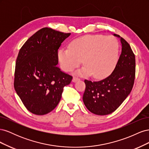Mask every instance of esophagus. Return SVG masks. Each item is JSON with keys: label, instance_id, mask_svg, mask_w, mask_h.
Listing matches in <instances>:
<instances>
[{"label": "esophagus", "instance_id": "34e87169", "mask_svg": "<svg viewBox=\"0 0 149 149\" xmlns=\"http://www.w3.org/2000/svg\"><path fill=\"white\" fill-rule=\"evenodd\" d=\"M78 80H79V78H76V77H73V79H72V81H73V83H75V82H76V81H78Z\"/></svg>", "mask_w": 149, "mask_h": 149}]
</instances>
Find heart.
<instances>
[{
  "mask_svg": "<svg viewBox=\"0 0 149 149\" xmlns=\"http://www.w3.org/2000/svg\"><path fill=\"white\" fill-rule=\"evenodd\" d=\"M119 56V44L115 38L101 35H86L72 41L70 48H61L58 59L62 69L71 71L82 61L85 65L76 71L78 75L104 77L114 69Z\"/></svg>",
  "mask_w": 149,
  "mask_h": 149,
  "instance_id": "heart-1",
  "label": "heart"
}]
</instances>
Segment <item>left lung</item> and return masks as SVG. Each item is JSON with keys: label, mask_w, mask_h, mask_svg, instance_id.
I'll return each mask as SVG.
<instances>
[{"label": "left lung", "mask_w": 149, "mask_h": 149, "mask_svg": "<svg viewBox=\"0 0 149 149\" xmlns=\"http://www.w3.org/2000/svg\"><path fill=\"white\" fill-rule=\"evenodd\" d=\"M121 53L112 73L99 81L85 79L83 100L92 113L104 116L116 111L132 89L136 72V58L131 47L119 35Z\"/></svg>", "instance_id": "1"}]
</instances>
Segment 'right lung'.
I'll use <instances>...</instances> for the list:
<instances>
[{
  "mask_svg": "<svg viewBox=\"0 0 149 149\" xmlns=\"http://www.w3.org/2000/svg\"><path fill=\"white\" fill-rule=\"evenodd\" d=\"M71 33L43 28L30 37L19 52L15 70L14 88L31 113L45 115L59 103L63 88L72 76L57 65L58 49Z\"/></svg>",
  "mask_w": 149,
  "mask_h": 149,
  "instance_id": "right-lung-1",
  "label": "right lung"
}]
</instances>
